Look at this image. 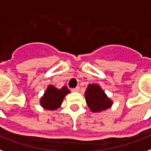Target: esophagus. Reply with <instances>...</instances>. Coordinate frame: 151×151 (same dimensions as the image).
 Wrapping results in <instances>:
<instances>
[{"label": "esophagus", "instance_id": "obj_1", "mask_svg": "<svg viewBox=\"0 0 151 151\" xmlns=\"http://www.w3.org/2000/svg\"><path fill=\"white\" fill-rule=\"evenodd\" d=\"M71 90L73 91V92H78V91L80 90V87H79V86H77V87H76V88H72V89H71Z\"/></svg>", "mask_w": 151, "mask_h": 151}]
</instances>
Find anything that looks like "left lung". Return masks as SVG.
<instances>
[{
    "instance_id": "obj_1",
    "label": "left lung",
    "mask_w": 151,
    "mask_h": 151,
    "mask_svg": "<svg viewBox=\"0 0 151 151\" xmlns=\"http://www.w3.org/2000/svg\"><path fill=\"white\" fill-rule=\"evenodd\" d=\"M85 96L87 105L93 112H100L107 110L111 108L113 104L101 86L97 84H89L86 88Z\"/></svg>"
}]
</instances>
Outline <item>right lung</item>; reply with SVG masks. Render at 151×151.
Segmentation results:
<instances>
[{
  "mask_svg": "<svg viewBox=\"0 0 151 151\" xmlns=\"http://www.w3.org/2000/svg\"><path fill=\"white\" fill-rule=\"evenodd\" d=\"M68 93H70V90L66 86L58 88L55 86L50 85L40 98V105L47 110H56L61 106L63 99Z\"/></svg>",
  "mask_w": 151,
  "mask_h": 151,
  "instance_id": "1",
  "label": "right lung"
}]
</instances>
